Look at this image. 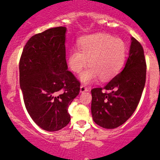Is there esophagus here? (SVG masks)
I'll list each match as a JSON object with an SVG mask.
<instances>
[{
    "mask_svg": "<svg viewBox=\"0 0 160 160\" xmlns=\"http://www.w3.org/2000/svg\"><path fill=\"white\" fill-rule=\"evenodd\" d=\"M80 93H84V92L88 91V89H87V87H85V86L82 85V86H80Z\"/></svg>",
    "mask_w": 160,
    "mask_h": 160,
    "instance_id": "34e87169",
    "label": "esophagus"
}]
</instances>
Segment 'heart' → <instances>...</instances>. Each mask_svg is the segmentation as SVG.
<instances>
[{
	"instance_id": "1",
	"label": "heart",
	"mask_w": 160,
	"mask_h": 160,
	"mask_svg": "<svg viewBox=\"0 0 160 160\" xmlns=\"http://www.w3.org/2000/svg\"><path fill=\"white\" fill-rule=\"evenodd\" d=\"M79 48H73L67 58L69 67L73 73H80L87 65L90 67L80 75L84 84L94 83L100 77L107 81L115 77L123 67L127 58V45L120 38L107 33H96L83 37Z\"/></svg>"
}]
</instances>
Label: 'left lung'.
Listing matches in <instances>:
<instances>
[{"instance_id": "left-lung-1", "label": "left lung", "mask_w": 160, "mask_h": 160, "mask_svg": "<svg viewBox=\"0 0 160 160\" xmlns=\"http://www.w3.org/2000/svg\"><path fill=\"white\" fill-rule=\"evenodd\" d=\"M147 63L142 45L131 38L129 58L123 70L103 88L91 90V112L97 125L114 129L123 124L137 109L146 83ZM108 90L109 93L102 92Z\"/></svg>"}]
</instances>
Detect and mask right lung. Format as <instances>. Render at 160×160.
<instances>
[{"label":"right lung","mask_w":160,"mask_h":160,"mask_svg":"<svg viewBox=\"0 0 160 160\" xmlns=\"http://www.w3.org/2000/svg\"><path fill=\"white\" fill-rule=\"evenodd\" d=\"M67 28L46 30L30 38L20 60V87L35 123L53 132L70 120L68 107L80 93V82L67 70Z\"/></svg>","instance_id":"1"}]
</instances>
